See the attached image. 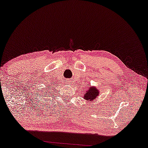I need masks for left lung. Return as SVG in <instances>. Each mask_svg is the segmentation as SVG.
I'll list each match as a JSON object with an SVG mask.
<instances>
[{"label": "left lung", "mask_w": 148, "mask_h": 148, "mask_svg": "<svg viewBox=\"0 0 148 148\" xmlns=\"http://www.w3.org/2000/svg\"><path fill=\"white\" fill-rule=\"evenodd\" d=\"M99 90L95 87H90L87 88V90L83 95V99L85 100H87L89 101H93L99 95Z\"/></svg>", "instance_id": "obj_1"}]
</instances>
